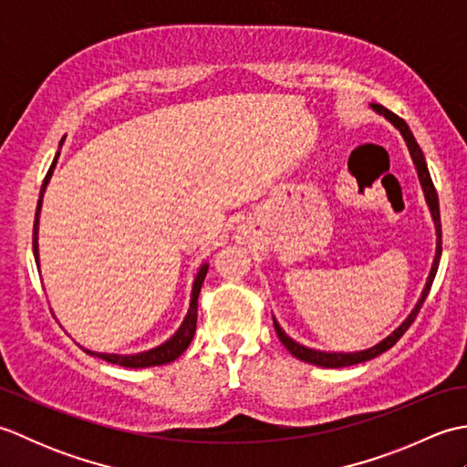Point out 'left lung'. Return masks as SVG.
Instances as JSON below:
<instances>
[{
  "label": "left lung",
  "instance_id": "left-lung-1",
  "mask_svg": "<svg viewBox=\"0 0 467 467\" xmlns=\"http://www.w3.org/2000/svg\"><path fill=\"white\" fill-rule=\"evenodd\" d=\"M373 112L383 116L387 122H389L393 128H398L400 134L403 136L405 144H408V150H410V156L413 161V166L415 171H418V178H420V184H421V191H423V196H425V202H428V208H430V214H431V221H433V226H435V256H433V263H431V269H430V275H428V281H425V286L423 291L420 295L418 303H415V306L411 309V313L405 317V319L400 323V327H395V329L385 337V339H381L379 343H375L373 347H369V349H363V351H321V349H313V347H306V345H301L296 343L293 337L286 335L283 331V327L279 325V321L275 319L273 317V325H275V331L276 335H279L281 343L286 347V351H289L291 355H295L296 359H301L305 363H311V365H317V367H327V369H339V367H349V365H357V363H363V361H369V359H375V357H379L381 353H385L387 349H391V347L400 341V337L410 329V325L413 323L415 317H418L421 305L425 301V296L430 295V289H431V283L435 279V273H438V266H440V259H441V221H440V201H438V192H435L433 188V182H431V176H430V171H428V162H425V156L421 152L420 144L415 142V138L410 130V126L405 124V120H401V118L398 114H393L387 110V108L379 106V104H371Z\"/></svg>",
  "mask_w": 467,
  "mask_h": 467
}]
</instances>
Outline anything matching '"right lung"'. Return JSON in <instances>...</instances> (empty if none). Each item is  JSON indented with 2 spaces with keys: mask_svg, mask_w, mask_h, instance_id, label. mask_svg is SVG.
<instances>
[{
  "mask_svg": "<svg viewBox=\"0 0 467 467\" xmlns=\"http://www.w3.org/2000/svg\"><path fill=\"white\" fill-rule=\"evenodd\" d=\"M66 140V136L62 138V142H59L57 152L54 156V162L49 166V171L44 178V184H42V191H39V201H37V208H36V221H34V256H36V265L39 269V214H42V204H44V194H46V188L52 181V174L56 171V164H57V158H59V150H62V144ZM208 271V263L204 261L201 266H198V271L194 275V281H192V291H191V305H188V311L184 315V319L181 323V327L168 337V339L161 345L152 347V349H146L140 353H100V351H92V349H82L86 353H90L92 357H98V359H104L108 363H114V365H122V367H130V369H144V367H156V365H166V363H172L174 359H178L184 351L186 347L191 345L192 337L196 333V317H198V295H201V286L204 283V276Z\"/></svg>",
  "mask_w": 467,
  "mask_h": 467,
  "instance_id": "1",
  "label": "right lung"
}]
</instances>
